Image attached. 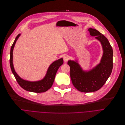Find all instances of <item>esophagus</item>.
<instances>
[{"label":"esophagus","instance_id":"34e87169","mask_svg":"<svg viewBox=\"0 0 125 125\" xmlns=\"http://www.w3.org/2000/svg\"><path fill=\"white\" fill-rule=\"evenodd\" d=\"M63 58V61H64V62H67V61H68V59H69V57H68V56H64Z\"/></svg>","mask_w":125,"mask_h":125}]
</instances>
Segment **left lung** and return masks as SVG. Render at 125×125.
<instances>
[{
    "label": "left lung",
    "mask_w": 125,
    "mask_h": 125,
    "mask_svg": "<svg viewBox=\"0 0 125 125\" xmlns=\"http://www.w3.org/2000/svg\"><path fill=\"white\" fill-rule=\"evenodd\" d=\"M90 35L101 42L103 55L100 62L89 71L83 70L75 61L69 60L70 78L73 86L84 93L95 92L100 89L109 77L113 68V50L106 37L94 29H88Z\"/></svg>",
    "instance_id": "obj_1"
}]
</instances>
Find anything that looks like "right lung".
I'll return each mask as SVG.
<instances>
[{"mask_svg": "<svg viewBox=\"0 0 125 125\" xmlns=\"http://www.w3.org/2000/svg\"><path fill=\"white\" fill-rule=\"evenodd\" d=\"M20 35L21 34H19L17 35L11 48L10 64L12 72L19 85L24 90L37 93L45 92L52 87L55 80L56 73L60 66L63 63V59H60L51 64L47 70L45 77L40 80L37 81H29L21 78L15 71L13 63V49L16 42Z\"/></svg>", "mask_w": 125, "mask_h": 125, "instance_id": "1", "label": "right lung"}]
</instances>
